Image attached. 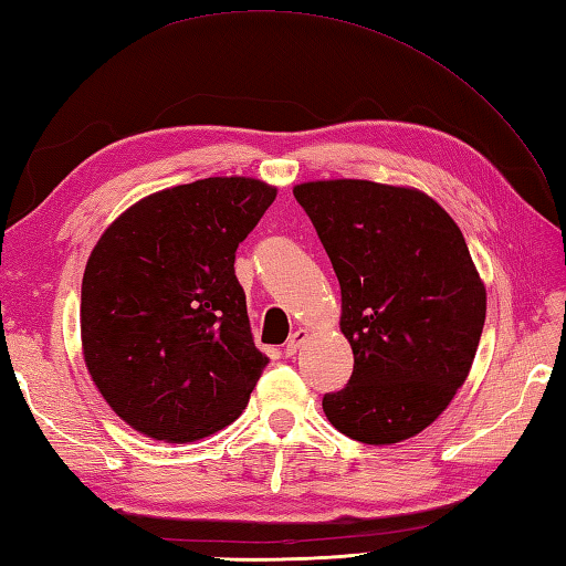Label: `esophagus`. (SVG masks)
Wrapping results in <instances>:
<instances>
[{"label": "esophagus", "instance_id": "obj_1", "mask_svg": "<svg viewBox=\"0 0 566 566\" xmlns=\"http://www.w3.org/2000/svg\"><path fill=\"white\" fill-rule=\"evenodd\" d=\"M304 340H306V331H304V328L294 331V334L290 336V340L284 343V353H286V356H296V350H298V346H302Z\"/></svg>", "mask_w": 566, "mask_h": 566}]
</instances>
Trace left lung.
<instances>
[{"label": "left lung", "mask_w": 566, "mask_h": 566, "mask_svg": "<svg viewBox=\"0 0 566 566\" xmlns=\"http://www.w3.org/2000/svg\"><path fill=\"white\" fill-rule=\"evenodd\" d=\"M294 198L340 284L353 375L324 395L340 434L397 444L444 412L467 382L485 321V286L459 226L417 188L308 181Z\"/></svg>", "instance_id": "left-lung-1"}]
</instances>
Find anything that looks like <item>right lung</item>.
I'll list each match as a JSON object with an SVG mask.
<instances>
[{"instance_id": "right-lung-1", "label": "right lung", "mask_w": 566, "mask_h": 566, "mask_svg": "<svg viewBox=\"0 0 566 566\" xmlns=\"http://www.w3.org/2000/svg\"><path fill=\"white\" fill-rule=\"evenodd\" d=\"M276 188L245 176L174 186L127 208L81 290L87 373L119 419L186 444L242 415L268 365L254 348L235 250Z\"/></svg>"}]
</instances>
